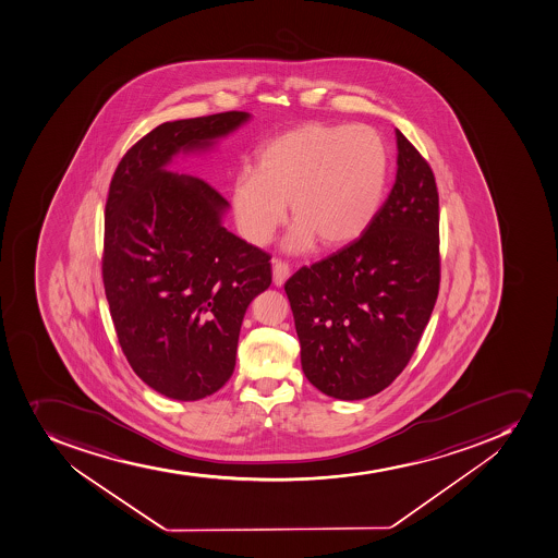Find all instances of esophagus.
Returning a JSON list of instances; mask_svg holds the SVG:
<instances>
[{"label":"esophagus","mask_w":558,"mask_h":558,"mask_svg":"<svg viewBox=\"0 0 558 558\" xmlns=\"http://www.w3.org/2000/svg\"><path fill=\"white\" fill-rule=\"evenodd\" d=\"M289 277H291L289 264L281 260H272V281H275V286H283Z\"/></svg>","instance_id":"1"}]
</instances>
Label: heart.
I'll return each mask as SVG.
<instances>
[{"instance_id":"obj_1","label":"heart","mask_w":558,"mask_h":558,"mask_svg":"<svg viewBox=\"0 0 558 558\" xmlns=\"http://www.w3.org/2000/svg\"><path fill=\"white\" fill-rule=\"evenodd\" d=\"M389 154L377 129L305 123L278 134L255 154V169L231 184L236 228L253 246H266L291 203L298 220L287 247L303 251L355 241L374 222L386 184Z\"/></svg>"}]
</instances>
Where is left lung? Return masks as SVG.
<instances>
[{"mask_svg":"<svg viewBox=\"0 0 558 558\" xmlns=\"http://www.w3.org/2000/svg\"><path fill=\"white\" fill-rule=\"evenodd\" d=\"M395 134L397 180L368 230L286 281L303 374L333 399H368L402 374L440 289L435 174Z\"/></svg>","mask_w":558,"mask_h":558,"instance_id":"left-lung-1","label":"left lung"}]
</instances>
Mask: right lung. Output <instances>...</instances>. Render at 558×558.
I'll return each mask as SVG.
<instances>
[{
	"label": "right lung",
	"mask_w": 558,
	"mask_h": 558,
	"mask_svg": "<svg viewBox=\"0 0 558 558\" xmlns=\"http://www.w3.org/2000/svg\"><path fill=\"white\" fill-rule=\"evenodd\" d=\"M250 118L161 123L129 148L109 184L102 278L118 343L134 374L169 399H205L228 383L244 314L271 286V256L222 226L228 201L167 170Z\"/></svg>",
	"instance_id": "1"
}]
</instances>
